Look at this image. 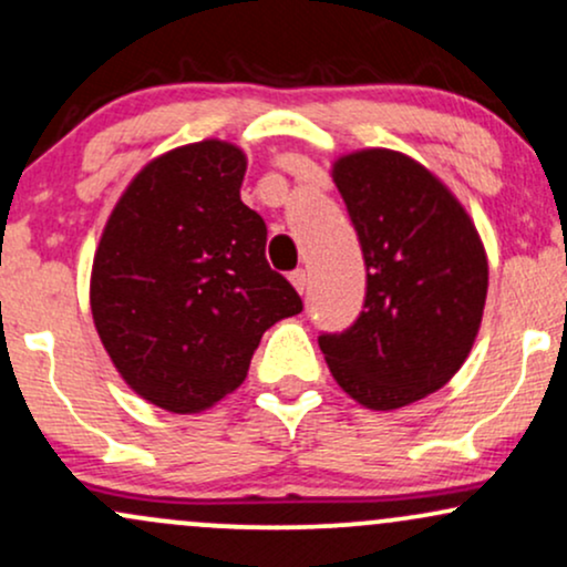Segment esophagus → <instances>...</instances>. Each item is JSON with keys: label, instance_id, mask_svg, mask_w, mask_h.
Wrapping results in <instances>:
<instances>
[{"label": "esophagus", "instance_id": "obj_1", "mask_svg": "<svg viewBox=\"0 0 567 567\" xmlns=\"http://www.w3.org/2000/svg\"><path fill=\"white\" fill-rule=\"evenodd\" d=\"M290 282H292V288H296L298 292H306V285H309V275H306V269H296V271H290Z\"/></svg>", "mask_w": 567, "mask_h": 567}]
</instances>
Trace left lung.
<instances>
[{"mask_svg":"<svg viewBox=\"0 0 567 567\" xmlns=\"http://www.w3.org/2000/svg\"><path fill=\"white\" fill-rule=\"evenodd\" d=\"M333 181L368 285L360 317L320 333V349L360 405L405 408L445 386L470 354L487 296L483 243L458 199L405 154H349Z\"/></svg>","mask_w":567,"mask_h":567,"instance_id":"obj_1","label":"left lung"}]
</instances>
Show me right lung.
<instances>
[{
  "label": "right lung",
  "mask_w": 567,
  "mask_h": 567,
  "mask_svg": "<svg viewBox=\"0 0 567 567\" xmlns=\"http://www.w3.org/2000/svg\"><path fill=\"white\" fill-rule=\"evenodd\" d=\"M245 154L202 141L148 162L116 202L90 279L109 357L143 400L197 413L245 381L271 324L303 309L239 199Z\"/></svg>",
  "instance_id": "1"
}]
</instances>
